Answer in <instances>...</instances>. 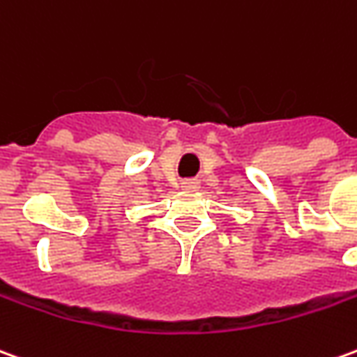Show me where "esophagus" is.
I'll use <instances>...</instances> for the list:
<instances>
[{
    "mask_svg": "<svg viewBox=\"0 0 357 357\" xmlns=\"http://www.w3.org/2000/svg\"><path fill=\"white\" fill-rule=\"evenodd\" d=\"M181 187L185 191H195V189H199V181L197 179H185V181H181Z\"/></svg>",
    "mask_w": 357,
    "mask_h": 357,
    "instance_id": "obj_1",
    "label": "esophagus"
}]
</instances>
